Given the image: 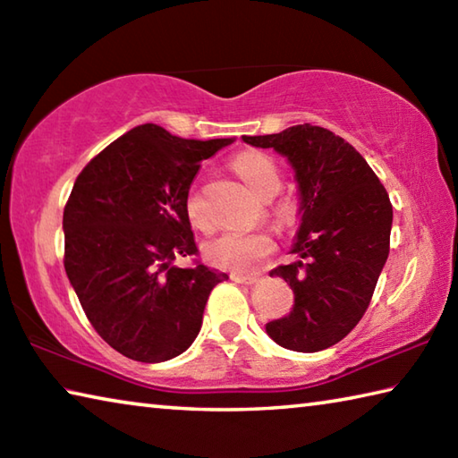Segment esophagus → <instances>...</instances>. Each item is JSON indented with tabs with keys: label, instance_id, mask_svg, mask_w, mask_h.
<instances>
[{
	"label": "esophagus",
	"instance_id": "obj_1",
	"mask_svg": "<svg viewBox=\"0 0 458 458\" xmlns=\"http://www.w3.org/2000/svg\"><path fill=\"white\" fill-rule=\"evenodd\" d=\"M232 281L240 284H257L260 278L259 276H242V275H232Z\"/></svg>",
	"mask_w": 458,
	"mask_h": 458
}]
</instances>
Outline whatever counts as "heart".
Here are the masks:
<instances>
[{
  "label": "heart",
  "instance_id": "heart-1",
  "mask_svg": "<svg viewBox=\"0 0 458 458\" xmlns=\"http://www.w3.org/2000/svg\"><path fill=\"white\" fill-rule=\"evenodd\" d=\"M232 167L238 174L248 188H250L259 198L270 199L281 188V174L275 161L265 153L259 151H244L232 161ZM185 212L196 228L208 230V222L204 220L199 210V198L196 191L188 193L185 199ZM278 216L283 218H293L294 204L291 199H284L278 204ZM206 259L214 267L232 270V273H248L259 267V262L268 257L275 250V242L268 234L262 232H224V234L212 238L206 244Z\"/></svg>",
  "mask_w": 458,
  "mask_h": 458
}]
</instances>
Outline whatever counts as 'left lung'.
I'll use <instances>...</instances> for the list:
<instances>
[{
    "label": "left lung",
    "instance_id": "obj_1",
    "mask_svg": "<svg viewBox=\"0 0 458 458\" xmlns=\"http://www.w3.org/2000/svg\"><path fill=\"white\" fill-rule=\"evenodd\" d=\"M242 139L281 153L299 185L291 248L299 260L270 270L289 283L294 305L267 323L268 337L293 352L327 350L360 323L374 294L390 252V198L368 161L329 129L305 123Z\"/></svg>",
    "mask_w": 458,
    "mask_h": 458
}]
</instances>
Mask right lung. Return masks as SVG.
<instances>
[{"instance_id": "add662e5", "label": "right lung", "mask_w": 458, "mask_h": 458, "mask_svg": "<svg viewBox=\"0 0 458 458\" xmlns=\"http://www.w3.org/2000/svg\"><path fill=\"white\" fill-rule=\"evenodd\" d=\"M232 139H182L145 123L105 147L76 177L64 218V268L95 331L129 360L159 363L198 337L212 289L185 212L199 161Z\"/></svg>"}]
</instances>
